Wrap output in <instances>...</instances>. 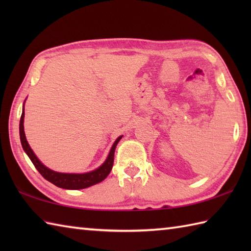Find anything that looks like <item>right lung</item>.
<instances>
[{
  "mask_svg": "<svg viewBox=\"0 0 251 251\" xmlns=\"http://www.w3.org/2000/svg\"><path fill=\"white\" fill-rule=\"evenodd\" d=\"M24 117H25V109L23 111V114L20 117V124H19V134H20V141L21 146H23L25 152L28 154L29 158L31 162L33 163L34 167L37 169L43 177L55 184L58 188L67 189V190H79V189H85L88 188V186H92L96 183H99L101 181L104 180L108 175L110 174L112 167H113V162H114V152L117 143L122 139V137H119L113 143V146L111 148V151L109 153L108 157H106L105 162L101 165L99 168H97L94 172L86 173V174H61L54 172V170H50L42 164L39 158L35 156V154L32 151L30 148L28 141L25 139V130H24Z\"/></svg>",
  "mask_w": 251,
  "mask_h": 251,
  "instance_id": "add662e5",
  "label": "right lung"
}]
</instances>
